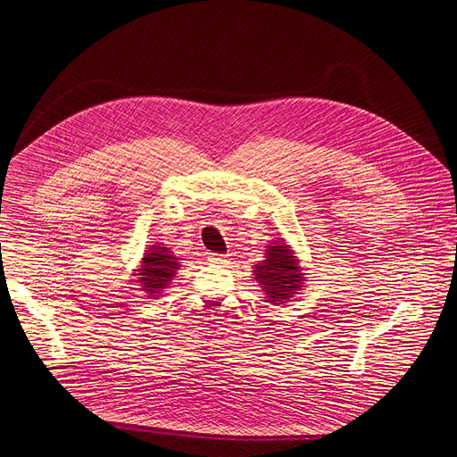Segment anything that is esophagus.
I'll return each mask as SVG.
<instances>
[{"label": "esophagus", "mask_w": 457, "mask_h": 457, "mask_svg": "<svg viewBox=\"0 0 457 457\" xmlns=\"http://www.w3.org/2000/svg\"><path fill=\"white\" fill-rule=\"evenodd\" d=\"M209 261L212 262V263H225V262L228 261V257L221 255V253H209Z\"/></svg>", "instance_id": "1"}]
</instances>
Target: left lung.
<instances>
[{"label": "left lung", "instance_id": "left-lung-1", "mask_svg": "<svg viewBox=\"0 0 457 457\" xmlns=\"http://www.w3.org/2000/svg\"><path fill=\"white\" fill-rule=\"evenodd\" d=\"M255 279L267 295V303L281 304L299 294L304 276L299 261L283 241H272L265 250V261L255 265Z\"/></svg>", "mask_w": 457, "mask_h": 457}]
</instances>
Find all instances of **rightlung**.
Returning <instances> with one entry per match:
<instances>
[{"label":"right lung","mask_w":457,"mask_h":457,"mask_svg":"<svg viewBox=\"0 0 457 457\" xmlns=\"http://www.w3.org/2000/svg\"><path fill=\"white\" fill-rule=\"evenodd\" d=\"M179 259H176L169 248L158 245V246H149L145 250L142 265L135 269L137 274H133L137 279L135 283L140 285V290H144L149 295L160 294L163 288L170 285L174 276L178 274L179 269Z\"/></svg>","instance_id":"obj_1"}]
</instances>
